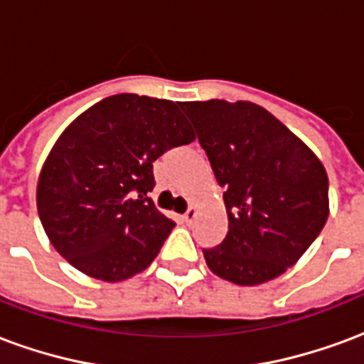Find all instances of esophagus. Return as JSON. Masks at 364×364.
Wrapping results in <instances>:
<instances>
[{
	"label": "esophagus",
	"mask_w": 364,
	"mask_h": 364,
	"mask_svg": "<svg viewBox=\"0 0 364 364\" xmlns=\"http://www.w3.org/2000/svg\"><path fill=\"white\" fill-rule=\"evenodd\" d=\"M195 218H197V206H191L189 210L183 214V220L187 222V224H191V222L195 220Z\"/></svg>",
	"instance_id": "obj_1"
}]
</instances>
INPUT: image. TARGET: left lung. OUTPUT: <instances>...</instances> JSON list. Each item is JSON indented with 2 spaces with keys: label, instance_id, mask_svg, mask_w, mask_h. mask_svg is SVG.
Here are the masks:
<instances>
[{
  "label": "left lung",
  "instance_id": "8db88e82",
  "mask_svg": "<svg viewBox=\"0 0 364 364\" xmlns=\"http://www.w3.org/2000/svg\"><path fill=\"white\" fill-rule=\"evenodd\" d=\"M181 109L224 187L228 234L203 250L206 265L242 287L273 281L304 255L328 220L326 167L252 101H187Z\"/></svg>",
  "mask_w": 364,
  "mask_h": 364
}]
</instances>
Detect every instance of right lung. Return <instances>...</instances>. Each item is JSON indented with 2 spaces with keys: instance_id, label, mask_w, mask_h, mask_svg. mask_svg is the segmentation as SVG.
I'll return each instance as SVG.
<instances>
[{
  "instance_id": "1",
  "label": "right lung",
  "mask_w": 364,
  "mask_h": 364,
  "mask_svg": "<svg viewBox=\"0 0 364 364\" xmlns=\"http://www.w3.org/2000/svg\"><path fill=\"white\" fill-rule=\"evenodd\" d=\"M195 140L181 103L120 93L60 134L36 183L46 236L87 277L127 281L156 259L175 222L148 197L154 161Z\"/></svg>"
}]
</instances>
